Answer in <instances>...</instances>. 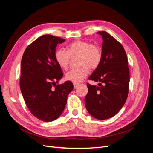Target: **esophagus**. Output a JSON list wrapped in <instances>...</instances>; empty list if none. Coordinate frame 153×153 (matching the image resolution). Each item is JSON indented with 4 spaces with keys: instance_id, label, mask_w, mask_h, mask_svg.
Masks as SVG:
<instances>
[{
    "instance_id": "1",
    "label": "esophagus",
    "mask_w": 153,
    "mask_h": 153,
    "mask_svg": "<svg viewBox=\"0 0 153 153\" xmlns=\"http://www.w3.org/2000/svg\"><path fill=\"white\" fill-rule=\"evenodd\" d=\"M73 85H74V88L76 89V88L79 85V84H78V83H73Z\"/></svg>"
}]
</instances>
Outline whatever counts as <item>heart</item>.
I'll list each match as a JSON object with an SVG mask.
<instances>
[{
  "label": "heart",
  "instance_id": "1",
  "mask_svg": "<svg viewBox=\"0 0 153 153\" xmlns=\"http://www.w3.org/2000/svg\"><path fill=\"white\" fill-rule=\"evenodd\" d=\"M79 55L80 64L79 69H73L66 75V79L73 83H79L87 76L89 68H98L102 59L101 49L95 45L85 40H76L69 44L66 51L58 49L55 52V59L59 67L66 69L69 66L71 57Z\"/></svg>",
  "mask_w": 153,
  "mask_h": 153
}]
</instances>
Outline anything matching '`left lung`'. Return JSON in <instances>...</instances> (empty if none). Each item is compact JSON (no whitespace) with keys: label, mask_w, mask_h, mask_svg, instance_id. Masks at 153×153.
<instances>
[{"label":"left lung","mask_w":153,"mask_h":153,"mask_svg":"<svg viewBox=\"0 0 153 153\" xmlns=\"http://www.w3.org/2000/svg\"><path fill=\"white\" fill-rule=\"evenodd\" d=\"M102 37V59L89 79L98 86L87 84L85 105L92 117L105 120L112 117L122 108L129 92V71L127 55L121 44L105 31Z\"/></svg>","instance_id":"left-lung-1"}]
</instances>
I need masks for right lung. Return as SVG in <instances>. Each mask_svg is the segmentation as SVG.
<instances>
[{
  "label": "right lung",
  "mask_w": 153,
  "mask_h": 153,
  "mask_svg": "<svg viewBox=\"0 0 153 153\" xmlns=\"http://www.w3.org/2000/svg\"><path fill=\"white\" fill-rule=\"evenodd\" d=\"M64 41L59 37L43 35L27 47L22 59V96L30 112L45 122L53 121L62 114L68 96L73 89L70 81L55 85L63 73L55 59V52L57 45Z\"/></svg>",
  "instance_id": "1"
}]
</instances>
